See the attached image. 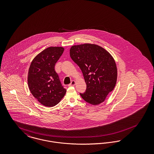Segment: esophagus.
<instances>
[{"mask_svg": "<svg viewBox=\"0 0 154 154\" xmlns=\"http://www.w3.org/2000/svg\"><path fill=\"white\" fill-rule=\"evenodd\" d=\"M75 84V81H72L71 82V83H70V84H69L68 85V86H69V87H70V86H74Z\"/></svg>", "mask_w": 154, "mask_h": 154, "instance_id": "1", "label": "esophagus"}]
</instances>
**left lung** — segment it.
<instances>
[{
  "label": "left lung",
  "mask_w": 154,
  "mask_h": 154,
  "mask_svg": "<svg viewBox=\"0 0 154 154\" xmlns=\"http://www.w3.org/2000/svg\"><path fill=\"white\" fill-rule=\"evenodd\" d=\"M70 55L80 68L87 84L85 92L80 93L82 98L93 105L104 102L117 78L116 64L110 53L97 45L84 44L72 46Z\"/></svg>",
  "instance_id": "1"
}]
</instances>
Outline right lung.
<instances>
[{"mask_svg":"<svg viewBox=\"0 0 154 154\" xmlns=\"http://www.w3.org/2000/svg\"><path fill=\"white\" fill-rule=\"evenodd\" d=\"M64 48L50 47L39 53L31 62L28 83L30 91L38 101L46 107L57 105L66 92L54 67Z\"/></svg>","mask_w":154,"mask_h":154,"instance_id":"add662e5","label":"right lung"}]
</instances>
